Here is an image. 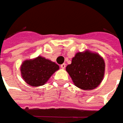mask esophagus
<instances>
[{
	"mask_svg": "<svg viewBox=\"0 0 123 123\" xmlns=\"http://www.w3.org/2000/svg\"><path fill=\"white\" fill-rule=\"evenodd\" d=\"M61 68L62 69H64L66 68V64H62L61 65Z\"/></svg>",
	"mask_w": 123,
	"mask_h": 123,
	"instance_id": "34e87169",
	"label": "esophagus"
}]
</instances>
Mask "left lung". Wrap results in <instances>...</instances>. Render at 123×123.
Returning a JSON list of instances; mask_svg holds the SVG:
<instances>
[{
	"instance_id": "8db88e82",
	"label": "left lung",
	"mask_w": 123,
	"mask_h": 123,
	"mask_svg": "<svg viewBox=\"0 0 123 123\" xmlns=\"http://www.w3.org/2000/svg\"><path fill=\"white\" fill-rule=\"evenodd\" d=\"M66 71L77 87L83 90H92L103 80L105 62L99 55L86 51L77 53L66 66Z\"/></svg>"
}]
</instances>
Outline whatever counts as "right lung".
<instances>
[{
	"instance_id": "right-lung-1",
	"label": "right lung",
	"mask_w": 123,
	"mask_h": 123,
	"mask_svg": "<svg viewBox=\"0 0 123 123\" xmlns=\"http://www.w3.org/2000/svg\"><path fill=\"white\" fill-rule=\"evenodd\" d=\"M59 69V66L49 59L37 57L33 60H26L22 64L21 74L23 79L31 86H40Z\"/></svg>"
}]
</instances>
